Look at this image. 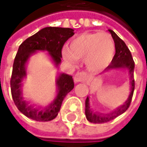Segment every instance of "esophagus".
<instances>
[{
  "label": "esophagus",
  "mask_w": 147,
  "mask_h": 147,
  "mask_svg": "<svg viewBox=\"0 0 147 147\" xmlns=\"http://www.w3.org/2000/svg\"><path fill=\"white\" fill-rule=\"evenodd\" d=\"M88 75L86 72H78L76 74L74 77V82H85L88 80Z\"/></svg>",
  "instance_id": "obj_1"
}]
</instances>
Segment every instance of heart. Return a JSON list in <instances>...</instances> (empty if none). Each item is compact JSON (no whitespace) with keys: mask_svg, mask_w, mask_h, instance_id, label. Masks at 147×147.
<instances>
[{"mask_svg":"<svg viewBox=\"0 0 147 147\" xmlns=\"http://www.w3.org/2000/svg\"><path fill=\"white\" fill-rule=\"evenodd\" d=\"M115 42L107 32H88L75 37L69 48L64 49L63 56L69 62L85 59V64L91 70H101L113 60Z\"/></svg>","mask_w":147,"mask_h":147,"instance_id":"1","label":"heart"}]
</instances>
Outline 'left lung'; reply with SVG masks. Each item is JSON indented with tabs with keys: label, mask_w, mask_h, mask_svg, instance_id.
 <instances>
[{
	"label": "left lung",
	"mask_w": 147,
	"mask_h": 147,
	"mask_svg": "<svg viewBox=\"0 0 147 147\" xmlns=\"http://www.w3.org/2000/svg\"><path fill=\"white\" fill-rule=\"evenodd\" d=\"M109 31L110 32L111 36L115 42V55H114L113 60L111 61V64L106 68V71L110 70V69H120V68L128 69L129 74H130V78H131V81H130L131 82V93L129 95L127 101L124 103V105H123L119 108H118L117 110L113 111L110 114H108V115H103V114H100V113L92 112V110L90 109L89 98L88 97L86 99V102H85V105H85V107H86L85 114H86V117H87L88 121L93 123H103L109 122L110 120L115 119L116 117L124 113L130 106L132 98H133L134 88H135V80H134V75H133L135 63L133 61L132 54L130 52L129 49L127 48L125 42L116 34L115 32L110 30V29Z\"/></svg>",
	"instance_id": "obj_1"
}]
</instances>
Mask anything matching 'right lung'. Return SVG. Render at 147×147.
Instances as JSON below:
<instances>
[{
	"label": "right lung",
	"mask_w": 147,
	"mask_h": 147,
	"mask_svg": "<svg viewBox=\"0 0 147 147\" xmlns=\"http://www.w3.org/2000/svg\"><path fill=\"white\" fill-rule=\"evenodd\" d=\"M74 34V29L72 28L47 27L27 38L20 46L13 64L10 88L16 107L28 118L42 122L54 119L58 115L66 95L74 88L73 77L62 74L57 79L58 95L53 103L42 110L33 109L29 106L21 96V82L26 75L25 64L29 55L38 50L47 51L55 65H58L61 61L62 48L65 42Z\"/></svg>",
	"instance_id": "right-lung-1"
}]
</instances>
